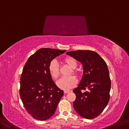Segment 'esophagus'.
<instances>
[{"mask_svg":"<svg viewBox=\"0 0 129 129\" xmlns=\"http://www.w3.org/2000/svg\"><path fill=\"white\" fill-rule=\"evenodd\" d=\"M71 92V91H69V90H65V91H64V93L65 94H66V93H68L69 92Z\"/></svg>","mask_w":129,"mask_h":129,"instance_id":"34e87169","label":"esophagus"}]
</instances>
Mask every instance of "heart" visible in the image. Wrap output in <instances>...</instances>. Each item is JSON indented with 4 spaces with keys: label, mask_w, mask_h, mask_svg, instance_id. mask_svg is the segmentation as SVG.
I'll return each instance as SVG.
<instances>
[{
    "label": "heart",
    "mask_w": 129,
    "mask_h": 129,
    "mask_svg": "<svg viewBox=\"0 0 129 129\" xmlns=\"http://www.w3.org/2000/svg\"><path fill=\"white\" fill-rule=\"evenodd\" d=\"M64 62L67 65H68L69 67L73 69L72 71L71 74H73L76 76H79L80 73L78 71L74 69L77 66V62L76 60L71 57H68L64 58ZM49 71L50 74L54 79H57L60 76V67L56 60H52L50 61L49 65ZM77 83V80L74 76H69L68 77H62L57 82V85L60 88L64 89V90H68L74 87L76 85Z\"/></svg>",
    "instance_id": "b5f03b06"
}]
</instances>
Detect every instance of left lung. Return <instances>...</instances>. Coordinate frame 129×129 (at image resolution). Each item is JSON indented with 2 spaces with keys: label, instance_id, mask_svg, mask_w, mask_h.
<instances>
[{
  "label": "left lung",
  "instance_id": "1",
  "mask_svg": "<svg viewBox=\"0 0 129 129\" xmlns=\"http://www.w3.org/2000/svg\"><path fill=\"white\" fill-rule=\"evenodd\" d=\"M67 54L80 62L84 70L80 83L73 89L76 96L73 107L81 117L93 119L102 113L110 100L111 80L107 65L94 51L79 50Z\"/></svg>",
  "mask_w": 129,
  "mask_h": 129
}]
</instances>
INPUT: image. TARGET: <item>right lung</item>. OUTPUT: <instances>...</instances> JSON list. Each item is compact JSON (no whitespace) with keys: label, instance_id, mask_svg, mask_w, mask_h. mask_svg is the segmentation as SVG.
Segmentation results:
<instances>
[{"label":"right lung","instance_id":"right-lung-1","mask_svg":"<svg viewBox=\"0 0 129 129\" xmlns=\"http://www.w3.org/2000/svg\"><path fill=\"white\" fill-rule=\"evenodd\" d=\"M66 50L41 48L29 57L20 76V97L24 109L34 119L52 117L64 92L57 86L49 71V65Z\"/></svg>","mask_w":129,"mask_h":129}]
</instances>
